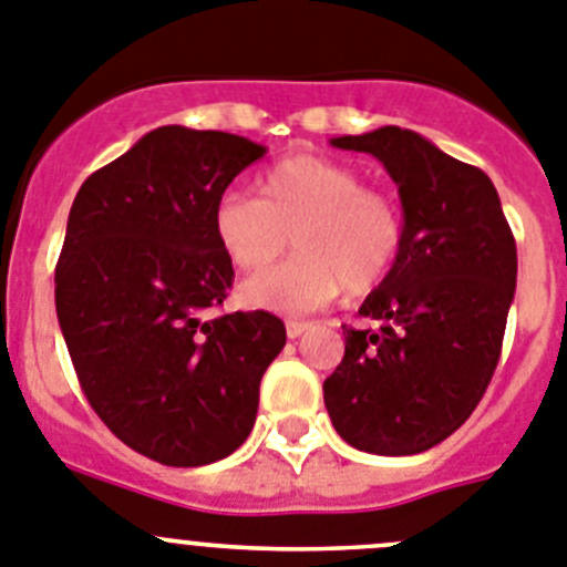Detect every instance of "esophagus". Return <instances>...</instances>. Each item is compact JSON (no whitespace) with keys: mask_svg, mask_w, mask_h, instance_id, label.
<instances>
[{"mask_svg":"<svg viewBox=\"0 0 567 567\" xmlns=\"http://www.w3.org/2000/svg\"><path fill=\"white\" fill-rule=\"evenodd\" d=\"M310 321H288V324H285V330H288V338H299V336H305V332L310 330Z\"/></svg>","mask_w":567,"mask_h":567,"instance_id":"obj_1","label":"esophagus"}]
</instances>
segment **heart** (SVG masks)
Returning a JSON list of instances; mask_svg holds the SVG:
<instances>
[{"label":"heart","instance_id":"obj_1","mask_svg":"<svg viewBox=\"0 0 567 567\" xmlns=\"http://www.w3.org/2000/svg\"><path fill=\"white\" fill-rule=\"evenodd\" d=\"M259 198L229 193L215 204L212 231L243 274L262 271L288 248L299 251L274 271L240 285V301L274 313H310L343 288L369 293L403 251V209L385 189L327 156L299 153L268 167Z\"/></svg>","mask_w":567,"mask_h":567}]
</instances>
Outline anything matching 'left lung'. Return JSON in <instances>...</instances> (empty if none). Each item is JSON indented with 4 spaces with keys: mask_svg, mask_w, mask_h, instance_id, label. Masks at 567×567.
Wrapping results in <instances>:
<instances>
[{
    "mask_svg": "<svg viewBox=\"0 0 567 567\" xmlns=\"http://www.w3.org/2000/svg\"><path fill=\"white\" fill-rule=\"evenodd\" d=\"M330 142L383 162L405 237L358 310L380 327L343 330V361L324 380L327 414L358 451L414 456L464 425L495 374L515 299V237L489 176L425 136L385 125Z\"/></svg>",
    "mask_w": 567,
    "mask_h": 567,
    "instance_id": "obj_1",
    "label": "left lung"
}]
</instances>
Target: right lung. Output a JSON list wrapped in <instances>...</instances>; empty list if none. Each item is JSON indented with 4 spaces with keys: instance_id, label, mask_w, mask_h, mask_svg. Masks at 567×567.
<instances>
[{
    "instance_id": "obj_1",
    "label": "right lung",
    "mask_w": 567,
    "mask_h": 567,
    "mask_svg": "<svg viewBox=\"0 0 567 567\" xmlns=\"http://www.w3.org/2000/svg\"><path fill=\"white\" fill-rule=\"evenodd\" d=\"M259 156L246 136L162 125L92 173L69 209L55 268L69 358L109 431L167 467L246 442L285 347L266 310L204 319L235 279L212 212Z\"/></svg>"
}]
</instances>
